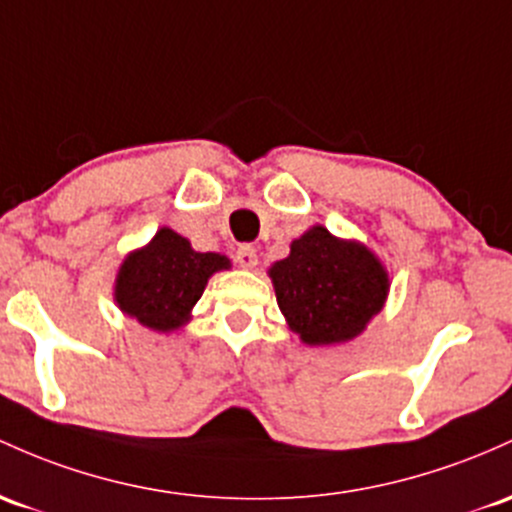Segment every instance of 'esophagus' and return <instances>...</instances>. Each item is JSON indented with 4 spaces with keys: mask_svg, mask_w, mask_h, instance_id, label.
<instances>
[{
    "mask_svg": "<svg viewBox=\"0 0 512 512\" xmlns=\"http://www.w3.org/2000/svg\"><path fill=\"white\" fill-rule=\"evenodd\" d=\"M235 260L243 269L257 267V250L252 245H240L238 252H235Z\"/></svg>",
    "mask_w": 512,
    "mask_h": 512,
    "instance_id": "esophagus-1",
    "label": "esophagus"
}]
</instances>
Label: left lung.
<instances>
[{"label":"left lung","instance_id":"left-lung-1","mask_svg":"<svg viewBox=\"0 0 512 512\" xmlns=\"http://www.w3.org/2000/svg\"><path fill=\"white\" fill-rule=\"evenodd\" d=\"M286 323L306 345L355 340L389 296V274L357 240L313 226L291 243L289 257L269 267Z\"/></svg>","mask_w":512,"mask_h":512}]
</instances>
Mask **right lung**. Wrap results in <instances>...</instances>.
I'll list each match as a JSON object with an SVG mask.
<instances>
[{"mask_svg": "<svg viewBox=\"0 0 512 512\" xmlns=\"http://www.w3.org/2000/svg\"><path fill=\"white\" fill-rule=\"evenodd\" d=\"M230 269L218 252H196L172 228H160L148 245L133 250L116 274L114 301L126 316L157 333H172L192 318L211 274Z\"/></svg>", "mask_w": 512, "mask_h": 512, "instance_id": "add662e5", "label": "right lung"}]
</instances>
